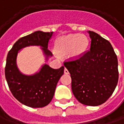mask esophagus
<instances>
[{
  "mask_svg": "<svg viewBox=\"0 0 124 124\" xmlns=\"http://www.w3.org/2000/svg\"><path fill=\"white\" fill-rule=\"evenodd\" d=\"M64 73H65V74H69V72H68V70H67V69H66V68H64Z\"/></svg>",
  "mask_w": 124,
  "mask_h": 124,
  "instance_id": "1",
  "label": "esophagus"
}]
</instances>
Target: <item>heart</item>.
Instances as JSON below:
<instances>
[{
  "label": "heart",
  "instance_id": "1",
  "mask_svg": "<svg viewBox=\"0 0 124 124\" xmlns=\"http://www.w3.org/2000/svg\"><path fill=\"white\" fill-rule=\"evenodd\" d=\"M89 41L86 35L78 33L63 35L57 39L55 49L60 55L70 53L71 58L76 59L82 56L89 46Z\"/></svg>",
  "mask_w": 124,
  "mask_h": 124
}]
</instances>
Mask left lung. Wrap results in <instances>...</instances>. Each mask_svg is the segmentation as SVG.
I'll return each mask as SVG.
<instances>
[{
    "instance_id": "1",
    "label": "left lung",
    "mask_w": 124,
    "mask_h": 124,
    "mask_svg": "<svg viewBox=\"0 0 124 124\" xmlns=\"http://www.w3.org/2000/svg\"><path fill=\"white\" fill-rule=\"evenodd\" d=\"M90 50L78 58L64 62L72 78V91L82 104L97 106L113 94L119 78L117 56L110 44L89 31Z\"/></svg>"
}]
</instances>
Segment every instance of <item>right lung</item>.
Returning a JSON list of instances; mask_svg holds the SVG:
<instances>
[{
  "label": "right lung",
  "instance_id": "right-lung-1",
  "mask_svg": "<svg viewBox=\"0 0 124 124\" xmlns=\"http://www.w3.org/2000/svg\"><path fill=\"white\" fill-rule=\"evenodd\" d=\"M53 32L38 31L18 39L8 53L5 77L12 94L20 103L28 107L46 106L53 98L56 85L64 74V67L54 69L44 64L40 71L31 76L20 72L16 60L19 50L29 46H40L46 58L52 56L47 49Z\"/></svg>",
  "mask_w": 124,
  "mask_h": 124
}]
</instances>
